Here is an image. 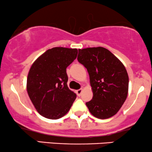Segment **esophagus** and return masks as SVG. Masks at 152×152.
I'll return each mask as SVG.
<instances>
[{
    "instance_id": "obj_1",
    "label": "esophagus",
    "mask_w": 152,
    "mask_h": 152,
    "mask_svg": "<svg viewBox=\"0 0 152 152\" xmlns=\"http://www.w3.org/2000/svg\"><path fill=\"white\" fill-rule=\"evenodd\" d=\"M82 91H83V88H80V89L76 91V94H77L78 96H80L82 93Z\"/></svg>"
}]
</instances>
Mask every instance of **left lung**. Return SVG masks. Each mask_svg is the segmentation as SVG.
<instances>
[{
    "label": "left lung",
    "instance_id": "obj_1",
    "mask_svg": "<svg viewBox=\"0 0 152 152\" xmlns=\"http://www.w3.org/2000/svg\"><path fill=\"white\" fill-rule=\"evenodd\" d=\"M77 59L89 75L93 98L86 105L90 113L100 119L114 116L128 95L125 66L111 51L100 46L78 49Z\"/></svg>",
    "mask_w": 152,
    "mask_h": 152
}]
</instances>
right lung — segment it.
Returning <instances> with one entry per match:
<instances>
[{"mask_svg": "<svg viewBox=\"0 0 152 152\" xmlns=\"http://www.w3.org/2000/svg\"><path fill=\"white\" fill-rule=\"evenodd\" d=\"M77 54L76 48L55 47L31 65L26 88L35 109L43 117L58 119L70 110L76 95L67 86L66 68Z\"/></svg>", "mask_w": 152, "mask_h": 152, "instance_id": "1", "label": "right lung"}]
</instances>
